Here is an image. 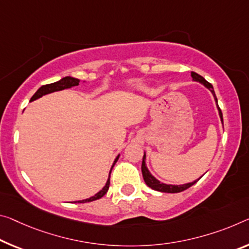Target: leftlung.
I'll return each instance as SVG.
<instances>
[{"mask_svg": "<svg viewBox=\"0 0 249 249\" xmlns=\"http://www.w3.org/2000/svg\"><path fill=\"white\" fill-rule=\"evenodd\" d=\"M192 77H193V81L195 82H199L200 84H203L205 88L208 89L212 92L213 96H214V100L216 102V105H217V109H218V114H219V117H220V121H222L223 123V114H222V110H220L218 104H217V97H216V94H215V90L214 88H213V85L211 83H208L206 80L203 76H200L199 74H197L195 72H192L191 73ZM146 153L144 152V156H143V161H142V174H143V178L145 180L146 185H147L148 187H151L154 191H157V192H161V193H179V192H183L185 189H187L192 186V185H194L195 183H197L200 178H202V176L199 177L198 179H196L194 181H191V183H186V184H181V185H172V184H165V183H160V181L156 178V177H154L152 175V173L148 171L147 166H146Z\"/></svg>", "mask_w": 249, "mask_h": 249, "instance_id": "obj_1", "label": "left lung"}]
</instances>
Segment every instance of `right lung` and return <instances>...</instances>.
Returning <instances> with one entry per match:
<instances>
[{
  "instance_id": "1",
  "label": "right lung",
  "mask_w": 249,
  "mask_h": 249,
  "mask_svg": "<svg viewBox=\"0 0 249 249\" xmlns=\"http://www.w3.org/2000/svg\"><path fill=\"white\" fill-rule=\"evenodd\" d=\"M85 82V81H84ZM78 83H80V80L78 78H75L72 76H65L61 78L60 81L57 82H54L52 84H47V85H43L39 88L36 92H35L34 95L31 97V101L30 102H33L35 100H37V98L42 97L46 95V94H50V93H53V92H57V90H63V89H71L73 88V86H77ZM118 157L120 155L116 156L115 160H114V163L112 165V167H110V171H109V174H108V178L106 180V184L105 186L101 189L100 192L96 193L95 195L89 197V198H86V199H83V200H76L75 203H88V202H93V200H96V199H100L103 197L106 193L108 191V187H109V178H110V172H112V168L114 167V165L118 160Z\"/></svg>"
}]
</instances>
